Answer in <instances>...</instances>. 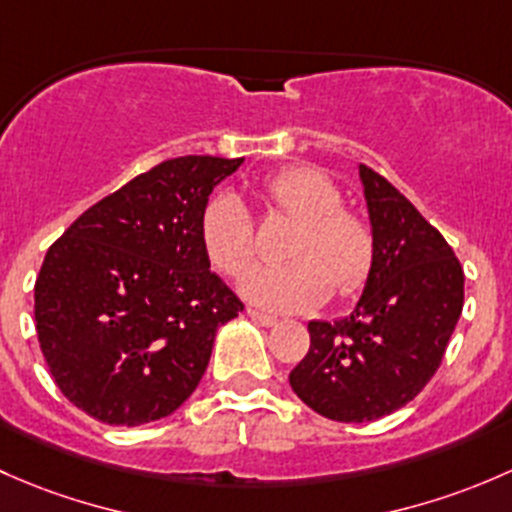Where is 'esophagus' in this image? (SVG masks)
<instances>
[{
    "instance_id": "1",
    "label": "esophagus",
    "mask_w": 512,
    "mask_h": 512,
    "mask_svg": "<svg viewBox=\"0 0 512 512\" xmlns=\"http://www.w3.org/2000/svg\"><path fill=\"white\" fill-rule=\"evenodd\" d=\"M249 318L256 320L258 325H263V328H273V325H278V318L276 315H268V313H261V310H254L249 308Z\"/></svg>"
}]
</instances>
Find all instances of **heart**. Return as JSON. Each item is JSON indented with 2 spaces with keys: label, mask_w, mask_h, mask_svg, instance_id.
<instances>
[{
  "label": "heart",
  "mask_w": 512,
  "mask_h": 512,
  "mask_svg": "<svg viewBox=\"0 0 512 512\" xmlns=\"http://www.w3.org/2000/svg\"><path fill=\"white\" fill-rule=\"evenodd\" d=\"M261 197L271 212L298 221L286 266H261L241 278V293L268 310H308L335 286L352 295L365 286L374 261L370 226L342 209L333 179L315 167H288L263 179ZM204 251L226 276H241L256 258L254 214L244 199L226 192L204 207L199 221Z\"/></svg>",
  "instance_id": "heart-1"
}]
</instances>
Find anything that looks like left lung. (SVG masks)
Returning a JSON list of instances; mask_svg holds the SVG:
<instances>
[{
  "label": "left lung",
  "instance_id": "left-lung-1",
  "mask_svg": "<svg viewBox=\"0 0 512 512\" xmlns=\"http://www.w3.org/2000/svg\"><path fill=\"white\" fill-rule=\"evenodd\" d=\"M374 261L350 315L310 320L291 372L313 412L345 424L382 419L426 387L463 310V268L444 236L397 187L360 165Z\"/></svg>",
  "mask_w": 512,
  "mask_h": 512
}]
</instances>
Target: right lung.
I'll return each mask as SVG.
<instances>
[{"label": "right lung", "instance_id": "obj_1", "mask_svg": "<svg viewBox=\"0 0 512 512\" xmlns=\"http://www.w3.org/2000/svg\"><path fill=\"white\" fill-rule=\"evenodd\" d=\"M244 157L160 162L93 204L41 263L34 318L63 397L110 426L170 416L197 389L214 337L244 303L199 236L214 187Z\"/></svg>", "mask_w": 512, "mask_h": 512}]
</instances>
